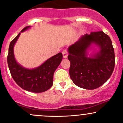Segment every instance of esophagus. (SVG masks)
<instances>
[{"instance_id": "esophagus-1", "label": "esophagus", "mask_w": 123, "mask_h": 123, "mask_svg": "<svg viewBox=\"0 0 123 123\" xmlns=\"http://www.w3.org/2000/svg\"><path fill=\"white\" fill-rule=\"evenodd\" d=\"M62 55L64 58H67V56H68V52H67V51L66 50V49H64V50L62 51Z\"/></svg>"}]
</instances>
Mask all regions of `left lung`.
Returning a JSON list of instances; mask_svg holds the SVG:
<instances>
[{"mask_svg":"<svg viewBox=\"0 0 123 123\" xmlns=\"http://www.w3.org/2000/svg\"><path fill=\"white\" fill-rule=\"evenodd\" d=\"M68 51L70 77L78 87L95 89L111 76L115 65L114 50L111 39L104 32L83 35L68 47Z\"/></svg>","mask_w":123,"mask_h":123,"instance_id":"8db88e82","label":"left lung"}]
</instances>
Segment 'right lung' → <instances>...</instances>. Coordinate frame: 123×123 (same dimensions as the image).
I'll return each mask as SVG.
<instances>
[{"instance_id": "obj_1", "label": "right lung", "mask_w": 123, "mask_h": 123, "mask_svg": "<svg viewBox=\"0 0 123 123\" xmlns=\"http://www.w3.org/2000/svg\"><path fill=\"white\" fill-rule=\"evenodd\" d=\"M27 26L21 33L30 29ZM20 33L10 43L7 55V64L10 74L16 83L24 90L34 93L47 91L53 85V76L55 70L62 61L61 52L51 56L37 68L29 69L17 62L14 54V47L18 40Z\"/></svg>"}]
</instances>
